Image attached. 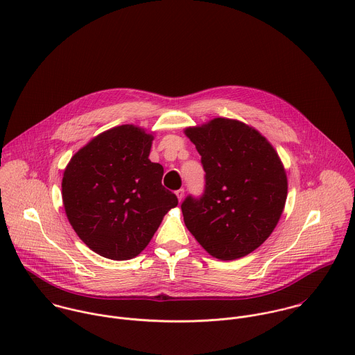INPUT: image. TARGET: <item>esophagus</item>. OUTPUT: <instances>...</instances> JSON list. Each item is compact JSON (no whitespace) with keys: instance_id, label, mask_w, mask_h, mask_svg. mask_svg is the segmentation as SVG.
Listing matches in <instances>:
<instances>
[{"instance_id":"obj_1","label":"esophagus","mask_w":355,"mask_h":355,"mask_svg":"<svg viewBox=\"0 0 355 355\" xmlns=\"http://www.w3.org/2000/svg\"><path fill=\"white\" fill-rule=\"evenodd\" d=\"M184 193H185V191L181 188V189H178V191H175V195H177V198H178V200L181 202L182 200V198H184Z\"/></svg>"}]
</instances>
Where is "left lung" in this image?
Listing matches in <instances>:
<instances>
[{
	"instance_id": "1",
	"label": "left lung",
	"mask_w": 355,
	"mask_h": 355,
	"mask_svg": "<svg viewBox=\"0 0 355 355\" xmlns=\"http://www.w3.org/2000/svg\"><path fill=\"white\" fill-rule=\"evenodd\" d=\"M184 132L206 173L203 195L181 205L187 228L213 258L251 254L269 239L286 205L287 175L277 152L259 131L231 118Z\"/></svg>"
}]
</instances>
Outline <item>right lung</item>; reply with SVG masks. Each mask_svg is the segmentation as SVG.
I'll return each mask as SVG.
<instances>
[{"instance_id":"obj_1","label":"right lung","mask_w":355,"mask_h":355,"mask_svg":"<svg viewBox=\"0 0 355 355\" xmlns=\"http://www.w3.org/2000/svg\"><path fill=\"white\" fill-rule=\"evenodd\" d=\"M153 134L127 124L94 137L64 170L62 203L78 237L112 261L138 257L177 196L162 185L163 166L152 163Z\"/></svg>"}]
</instances>
